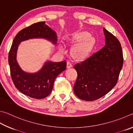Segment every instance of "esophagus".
<instances>
[{"mask_svg": "<svg viewBox=\"0 0 133 133\" xmlns=\"http://www.w3.org/2000/svg\"><path fill=\"white\" fill-rule=\"evenodd\" d=\"M72 63H71L70 62H67V68H72Z\"/></svg>", "mask_w": 133, "mask_h": 133, "instance_id": "obj_1", "label": "esophagus"}]
</instances>
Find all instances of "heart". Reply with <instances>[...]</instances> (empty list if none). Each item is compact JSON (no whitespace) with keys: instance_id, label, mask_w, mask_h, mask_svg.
<instances>
[{"instance_id":"1","label":"heart","mask_w":133,"mask_h":133,"mask_svg":"<svg viewBox=\"0 0 133 133\" xmlns=\"http://www.w3.org/2000/svg\"><path fill=\"white\" fill-rule=\"evenodd\" d=\"M89 36V33L87 32H82L75 34V36H74V39L76 41H80L85 38L86 39L73 48L72 53L74 55L80 57L87 54L89 52L94 43V39L93 37ZM59 48L61 51L63 50L62 46H60Z\"/></svg>"}]
</instances>
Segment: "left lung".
I'll return each instance as SVG.
<instances>
[{"mask_svg": "<svg viewBox=\"0 0 133 133\" xmlns=\"http://www.w3.org/2000/svg\"><path fill=\"white\" fill-rule=\"evenodd\" d=\"M105 45L87 59L74 65L78 76L74 91L79 98L94 101L106 95L117 82L123 64L121 44L103 28Z\"/></svg>", "mask_w": 133, "mask_h": 133, "instance_id": "8db88e82", "label": "left lung"}]
</instances>
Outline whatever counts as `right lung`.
I'll use <instances>...</instances> for the list:
<instances>
[{"label":"right lung","mask_w":133,"mask_h":133,"mask_svg":"<svg viewBox=\"0 0 133 133\" xmlns=\"http://www.w3.org/2000/svg\"><path fill=\"white\" fill-rule=\"evenodd\" d=\"M43 38L55 44L57 42L56 32L45 24V22L32 24L18 32L13 41L9 53L10 75L16 88L22 94L37 99L45 98L52 92L57 76L66 69V62H45L39 71L27 73L18 65L16 55L22 41L31 38Z\"/></svg>","instance_id":"right-lung-1"}]
</instances>
